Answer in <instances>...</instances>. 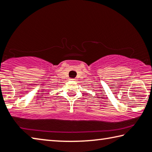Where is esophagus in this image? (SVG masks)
Wrapping results in <instances>:
<instances>
[{
	"mask_svg": "<svg viewBox=\"0 0 152 152\" xmlns=\"http://www.w3.org/2000/svg\"><path fill=\"white\" fill-rule=\"evenodd\" d=\"M71 80H75V79H74V78H72Z\"/></svg>",
	"mask_w": 152,
	"mask_h": 152,
	"instance_id": "obj_1",
	"label": "esophagus"
}]
</instances>
